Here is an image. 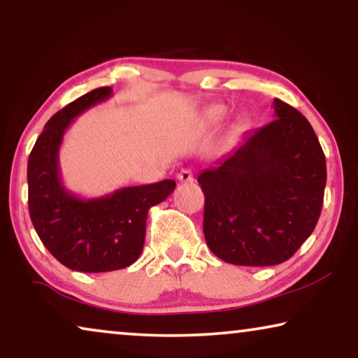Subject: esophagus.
<instances>
[{"label":"esophagus","instance_id":"obj_1","mask_svg":"<svg viewBox=\"0 0 358 358\" xmlns=\"http://www.w3.org/2000/svg\"><path fill=\"white\" fill-rule=\"evenodd\" d=\"M178 179H179V182H184V184H190V182H194V174H192V171H190V169H182V171H179Z\"/></svg>","mask_w":358,"mask_h":358}]
</instances>
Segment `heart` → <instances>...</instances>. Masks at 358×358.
<instances>
[{
	"label": "heart",
	"mask_w": 358,
	"mask_h": 358,
	"mask_svg": "<svg viewBox=\"0 0 358 358\" xmlns=\"http://www.w3.org/2000/svg\"><path fill=\"white\" fill-rule=\"evenodd\" d=\"M223 117V109L222 107H212V109L207 110V119L210 122H218Z\"/></svg>",
	"instance_id": "heart-1"
}]
</instances>
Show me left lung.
Segmentation results:
<instances>
[{
  "label": "left lung",
  "instance_id": "obj_1",
  "mask_svg": "<svg viewBox=\"0 0 358 358\" xmlns=\"http://www.w3.org/2000/svg\"><path fill=\"white\" fill-rule=\"evenodd\" d=\"M275 119L203 169V234L210 251L234 266L285 262L321 215L326 158L306 117L273 99Z\"/></svg>",
  "mask_w": 358,
  "mask_h": 358
}]
</instances>
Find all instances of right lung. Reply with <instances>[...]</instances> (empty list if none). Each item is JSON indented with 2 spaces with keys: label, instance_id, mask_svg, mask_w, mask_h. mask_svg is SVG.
<instances>
[{
  "label": "right lung",
  "instance_id": "obj_1",
  "mask_svg": "<svg viewBox=\"0 0 358 358\" xmlns=\"http://www.w3.org/2000/svg\"><path fill=\"white\" fill-rule=\"evenodd\" d=\"M112 96L97 87L78 97L45 124L27 161L29 213L53 257L78 272H110L129 267L145 244L146 217L173 192L176 182L122 187L97 199H81L62 182L58 151L75 117Z\"/></svg>",
  "mask_w": 358,
  "mask_h": 358
}]
</instances>
